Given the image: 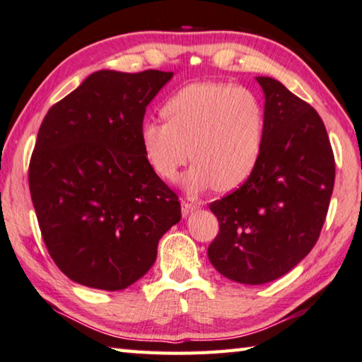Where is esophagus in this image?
<instances>
[{
    "label": "esophagus",
    "instance_id": "esophagus-1",
    "mask_svg": "<svg viewBox=\"0 0 362 362\" xmlns=\"http://www.w3.org/2000/svg\"><path fill=\"white\" fill-rule=\"evenodd\" d=\"M180 206H182V216H183V217H187L188 214H192L193 211L198 209V206L188 203V201H182Z\"/></svg>",
    "mask_w": 362,
    "mask_h": 362
}]
</instances>
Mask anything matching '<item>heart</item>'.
Returning a JSON list of instances; mask_svg holds the SVG:
<instances>
[{
	"instance_id": "heart-1",
	"label": "heart",
	"mask_w": 362,
	"mask_h": 362,
	"mask_svg": "<svg viewBox=\"0 0 362 362\" xmlns=\"http://www.w3.org/2000/svg\"><path fill=\"white\" fill-rule=\"evenodd\" d=\"M163 121H145L140 140L153 170L168 182L183 179L189 194L240 187L259 163L265 139V107L252 89L193 83L164 103Z\"/></svg>"
}]
</instances>
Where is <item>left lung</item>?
Here are the masks:
<instances>
[{"label": "left lung", "instance_id": "1", "mask_svg": "<svg viewBox=\"0 0 362 362\" xmlns=\"http://www.w3.org/2000/svg\"><path fill=\"white\" fill-rule=\"evenodd\" d=\"M265 94V139L249 179L209 209L218 235L207 249L220 274L265 284L303 260L320 238L335 180L321 116L284 84L257 76Z\"/></svg>", "mask_w": 362, "mask_h": 362}]
</instances>
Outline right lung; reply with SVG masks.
I'll list each match as a JSON object with an SVG mask.
<instances>
[{
  "label": "right lung",
  "instance_id": "add662e5",
  "mask_svg": "<svg viewBox=\"0 0 362 362\" xmlns=\"http://www.w3.org/2000/svg\"><path fill=\"white\" fill-rule=\"evenodd\" d=\"M173 71L100 70L49 108L28 185L49 255L78 284L121 291L180 222L177 194L145 156V110Z\"/></svg>",
  "mask_w": 362,
  "mask_h": 362
}]
</instances>
